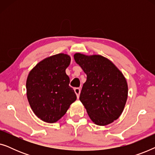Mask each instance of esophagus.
I'll list each match as a JSON object with an SVG mask.
<instances>
[{
    "mask_svg": "<svg viewBox=\"0 0 155 155\" xmlns=\"http://www.w3.org/2000/svg\"><path fill=\"white\" fill-rule=\"evenodd\" d=\"M74 90H75V92L76 95H77L78 98H79V96H80V88L79 87H76L74 89Z\"/></svg>",
    "mask_w": 155,
    "mask_h": 155,
    "instance_id": "34e87169",
    "label": "esophagus"
}]
</instances>
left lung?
<instances>
[{
    "instance_id": "obj_1",
    "label": "left lung",
    "mask_w": 155,
    "mask_h": 155,
    "mask_svg": "<svg viewBox=\"0 0 155 155\" xmlns=\"http://www.w3.org/2000/svg\"><path fill=\"white\" fill-rule=\"evenodd\" d=\"M74 59L87 75L80 100L91 120L98 126H106L118 119L128 97V84L123 73L100 55L77 53Z\"/></svg>"
}]
</instances>
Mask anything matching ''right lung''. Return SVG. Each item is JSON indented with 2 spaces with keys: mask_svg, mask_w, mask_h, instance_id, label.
Masks as SVG:
<instances>
[{
  "mask_svg": "<svg viewBox=\"0 0 155 155\" xmlns=\"http://www.w3.org/2000/svg\"><path fill=\"white\" fill-rule=\"evenodd\" d=\"M71 57L58 54L40 61L29 72L27 96L34 113L46 123H55L65 115L77 97L69 86L65 69Z\"/></svg>",
  "mask_w": 155,
  "mask_h": 155,
  "instance_id": "obj_1",
  "label": "right lung"
}]
</instances>
